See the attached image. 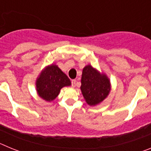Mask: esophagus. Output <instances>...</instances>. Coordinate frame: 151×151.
<instances>
[{"mask_svg":"<svg viewBox=\"0 0 151 151\" xmlns=\"http://www.w3.org/2000/svg\"><path fill=\"white\" fill-rule=\"evenodd\" d=\"M76 79L72 80V86H73V88H75L76 87Z\"/></svg>","mask_w":151,"mask_h":151,"instance_id":"34e87169","label":"esophagus"}]
</instances>
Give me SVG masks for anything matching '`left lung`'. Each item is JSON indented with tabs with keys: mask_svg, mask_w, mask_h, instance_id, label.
Segmentation results:
<instances>
[{
	"mask_svg": "<svg viewBox=\"0 0 151 151\" xmlns=\"http://www.w3.org/2000/svg\"><path fill=\"white\" fill-rule=\"evenodd\" d=\"M81 83V91L84 98L91 106L102 102L110 93L109 78L91 65L86 66L82 70Z\"/></svg>",
	"mask_w": 151,
	"mask_h": 151,
	"instance_id": "left-lung-1",
	"label": "left lung"
}]
</instances>
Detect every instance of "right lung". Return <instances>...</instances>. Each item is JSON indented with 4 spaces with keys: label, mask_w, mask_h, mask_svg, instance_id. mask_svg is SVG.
I'll return each instance as SVG.
<instances>
[{
    "label": "right lung",
    "mask_w": 151,
    "mask_h": 151,
    "mask_svg": "<svg viewBox=\"0 0 151 151\" xmlns=\"http://www.w3.org/2000/svg\"><path fill=\"white\" fill-rule=\"evenodd\" d=\"M69 85L71 82L67 76L54 64L45 68L36 81L38 95L46 101L55 99L63 87Z\"/></svg>",
    "instance_id": "right-lung-1"
}]
</instances>
